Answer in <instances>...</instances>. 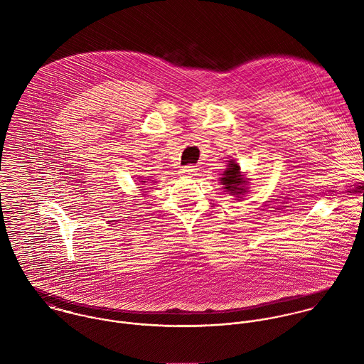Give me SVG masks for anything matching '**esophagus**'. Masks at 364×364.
<instances>
[{
	"instance_id": "1",
	"label": "esophagus",
	"mask_w": 364,
	"mask_h": 364,
	"mask_svg": "<svg viewBox=\"0 0 364 364\" xmlns=\"http://www.w3.org/2000/svg\"><path fill=\"white\" fill-rule=\"evenodd\" d=\"M195 172H196V168L193 165H186V166H182L181 169V173L183 175H195Z\"/></svg>"
}]
</instances>
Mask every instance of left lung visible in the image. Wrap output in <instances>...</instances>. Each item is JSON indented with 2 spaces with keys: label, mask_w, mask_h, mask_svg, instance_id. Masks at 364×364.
I'll return each instance as SVG.
<instances>
[{
  "label": "left lung",
  "mask_w": 364,
  "mask_h": 364,
  "mask_svg": "<svg viewBox=\"0 0 364 364\" xmlns=\"http://www.w3.org/2000/svg\"><path fill=\"white\" fill-rule=\"evenodd\" d=\"M228 168L224 171L223 178L220 179L221 183L224 185V189L232 195H242L247 189H245V181H242L241 178V171H240V165L235 164L234 161H230V164L227 165Z\"/></svg>",
  "instance_id": "left-lung-1"
}]
</instances>
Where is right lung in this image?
Masks as SVG:
<instances>
[{"mask_svg": "<svg viewBox=\"0 0 364 364\" xmlns=\"http://www.w3.org/2000/svg\"><path fill=\"white\" fill-rule=\"evenodd\" d=\"M141 182H146V181H141Z\"/></svg>", "mask_w": 364, "mask_h": 364, "instance_id": "add662e5", "label": "right lung"}]
</instances>
